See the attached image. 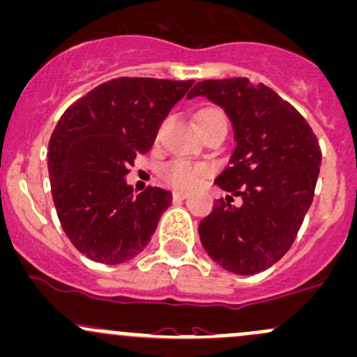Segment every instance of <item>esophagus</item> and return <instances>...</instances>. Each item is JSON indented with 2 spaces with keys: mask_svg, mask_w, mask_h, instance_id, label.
<instances>
[{
  "mask_svg": "<svg viewBox=\"0 0 357 357\" xmlns=\"http://www.w3.org/2000/svg\"><path fill=\"white\" fill-rule=\"evenodd\" d=\"M186 197H188V193H186V191H172V200L174 202L185 200Z\"/></svg>",
  "mask_w": 357,
  "mask_h": 357,
  "instance_id": "1",
  "label": "esophagus"
}]
</instances>
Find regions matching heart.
<instances>
[{
  "label": "heart",
  "mask_w": 357,
  "mask_h": 357,
  "mask_svg": "<svg viewBox=\"0 0 357 357\" xmlns=\"http://www.w3.org/2000/svg\"><path fill=\"white\" fill-rule=\"evenodd\" d=\"M215 119H224V112L217 109V107H204L197 114L198 128L207 125L210 121H215ZM205 171H207V167L202 166V164H191L186 162V160H172V162L166 164V166L160 169V176L166 179L169 185L176 186V188H190Z\"/></svg>",
  "instance_id": "heart-1"
}]
</instances>
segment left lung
Wrapping results in <instances>:
<instances>
[{
	"label": "left lung",
	"instance_id": "obj_1",
	"mask_svg": "<svg viewBox=\"0 0 357 357\" xmlns=\"http://www.w3.org/2000/svg\"><path fill=\"white\" fill-rule=\"evenodd\" d=\"M204 96L226 111L236 147L215 178L227 191L198 226L213 261L238 275L272 267L294 243L313 202L321 150L306 119L264 84L245 77L198 82L188 99ZM232 196L243 204L234 208Z\"/></svg>",
	"mask_w": 357,
	"mask_h": 357
}]
</instances>
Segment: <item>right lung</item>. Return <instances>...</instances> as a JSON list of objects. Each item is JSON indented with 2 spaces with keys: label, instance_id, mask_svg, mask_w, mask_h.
<instances>
[{
  "label": "right lung",
  "instance_id": "right-lung-1",
  "mask_svg": "<svg viewBox=\"0 0 357 357\" xmlns=\"http://www.w3.org/2000/svg\"><path fill=\"white\" fill-rule=\"evenodd\" d=\"M191 85L193 80L114 78L59 118L47 150L52 200L65 234L90 260L123 264L149 245L172 193L149 186L135 195L125 176Z\"/></svg>",
  "mask_w": 357,
  "mask_h": 357
}]
</instances>
